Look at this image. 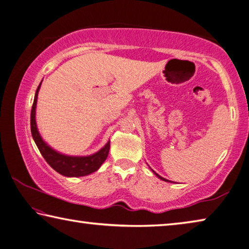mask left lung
<instances>
[{
  "label": "left lung",
  "instance_id": "obj_1",
  "mask_svg": "<svg viewBox=\"0 0 249 249\" xmlns=\"http://www.w3.org/2000/svg\"><path fill=\"white\" fill-rule=\"evenodd\" d=\"M155 175H156V176H157V177H158V178H159V179H161V180H163V181H168V180H166V179H165V178H162V177H160V176H159V175H157V174H156V172H155Z\"/></svg>",
  "mask_w": 249,
  "mask_h": 249
}]
</instances>
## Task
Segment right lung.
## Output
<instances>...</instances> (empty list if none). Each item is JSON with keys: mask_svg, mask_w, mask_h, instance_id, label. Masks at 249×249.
<instances>
[{"mask_svg": "<svg viewBox=\"0 0 249 249\" xmlns=\"http://www.w3.org/2000/svg\"><path fill=\"white\" fill-rule=\"evenodd\" d=\"M40 84L36 90L35 99H34V103L32 107L31 130L34 141H35L36 145L38 147L40 154L43 155L44 159L47 161L48 165L52 167L53 169L66 177H83L96 171L101 167V165L105 161V159L107 158L109 150V142L102 149L98 151V153H95L94 155L87 156V157H71V156H65L57 153V151L50 148V147L41 140L38 130H37L35 120L37 95H38Z\"/></svg>", "mask_w": 249, "mask_h": 249, "instance_id": "1", "label": "right lung"}]
</instances>
